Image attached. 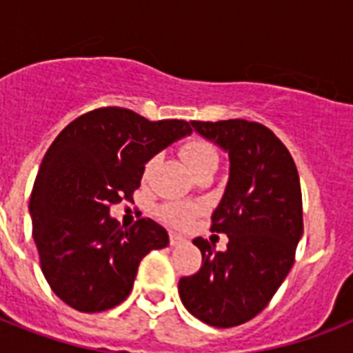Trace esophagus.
I'll return each instance as SVG.
<instances>
[{"mask_svg":"<svg viewBox=\"0 0 353 353\" xmlns=\"http://www.w3.org/2000/svg\"><path fill=\"white\" fill-rule=\"evenodd\" d=\"M183 241H185V238L179 234H176V232H170V245L176 247V245H181Z\"/></svg>","mask_w":353,"mask_h":353,"instance_id":"esophagus-1","label":"esophagus"}]
</instances>
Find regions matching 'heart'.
Listing matches in <instances>:
<instances>
[{
    "instance_id": "obj_1",
    "label": "heart",
    "mask_w": 353,
    "mask_h": 353,
    "mask_svg": "<svg viewBox=\"0 0 353 353\" xmlns=\"http://www.w3.org/2000/svg\"><path fill=\"white\" fill-rule=\"evenodd\" d=\"M179 152H181V157L187 161L188 166H190L194 172L198 170L199 166L207 165L209 161H218L216 148L210 143H207L205 139H190V141H187V143L183 144ZM154 165V157L146 161V165H144L143 170L144 179L152 174ZM199 212H201V205L194 203V201H170V203H165L159 207V218L172 227L188 225Z\"/></svg>"
}]
</instances>
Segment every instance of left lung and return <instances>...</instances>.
Masks as SVG:
<instances>
[{
    "mask_svg": "<svg viewBox=\"0 0 353 353\" xmlns=\"http://www.w3.org/2000/svg\"><path fill=\"white\" fill-rule=\"evenodd\" d=\"M199 135L229 152L225 194L212 214V232L229 236L227 251L196 238L203 263L179 280L188 312L216 328L256 317L295 263L302 236L301 179L290 150L260 122L192 121Z\"/></svg>",
    "mask_w": 353,
    "mask_h": 353,
    "instance_id": "8db88e82",
    "label": "left lung"
}]
</instances>
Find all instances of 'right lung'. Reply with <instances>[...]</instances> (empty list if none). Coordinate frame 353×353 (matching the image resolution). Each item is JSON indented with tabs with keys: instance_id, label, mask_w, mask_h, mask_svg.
Returning a JSON list of instances; mask_svg holds the SVG:
<instances>
[{
	"instance_id": "right-lung-1",
	"label": "right lung",
	"mask_w": 353,
	"mask_h": 353,
	"mask_svg": "<svg viewBox=\"0 0 353 353\" xmlns=\"http://www.w3.org/2000/svg\"><path fill=\"white\" fill-rule=\"evenodd\" d=\"M187 121H148L108 106L69 122L43 155L29 212L41 273L54 295L84 313L121 304L139 263L168 245V232L150 218L122 229L110 207L130 201L146 161L190 135Z\"/></svg>"
}]
</instances>
